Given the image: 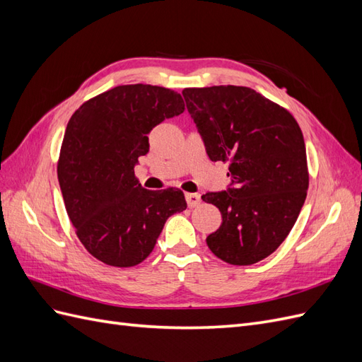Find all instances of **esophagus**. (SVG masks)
Returning <instances> with one entry per match:
<instances>
[{
  "label": "esophagus",
  "instance_id": "esophagus-1",
  "mask_svg": "<svg viewBox=\"0 0 362 362\" xmlns=\"http://www.w3.org/2000/svg\"><path fill=\"white\" fill-rule=\"evenodd\" d=\"M185 201L190 208H194L201 204V196L198 193H185Z\"/></svg>",
  "mask_w": 362,
  "mask_h": 362
}]
</instances>
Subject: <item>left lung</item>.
<instances>
[{"mask_svg":"<svg viewBox=\"0 0 362 362\" xmlns=\"http://www.w3.org/2000/svg\"><path fill=\"white\" fill-rule=\"evenodd\" d=\"M182 96L208 157L229 163L231 187L202 194L222 214L206 245L228 264H255L287 238L306 198L310 175L300 127L288 110L250 87H187Z\"/></svg>","mask_w":362,"mask_h":362,"instance_id":"left-lung-1","label":"left lung"}]
</instances>
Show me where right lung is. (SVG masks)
<instances>
[{
	"label": "right lung",
	"mask_w": 362,
	"mask_h": 362,
	"mask_svg": "<svg viewBox=\"0 0 362 362\" xmlns=\"http://www.w3.org/2000/svg\"><path fill=\"white\" fill-rule=\"evenodd\" d=\"M182 112L178 92L127 84L86 101L69 119L57 163L64 206L83 246L107 266L146 259L168 218L187 208L180 189L146 190L134 175L151 129Z\"/></svg>",
	"instance_id": "add662e5"
}]
</instances>
